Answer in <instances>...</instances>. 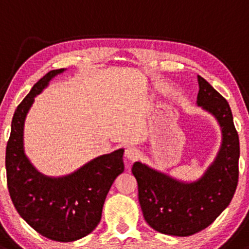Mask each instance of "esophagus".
Segmentation results:
<instances>
[{
    "instance_id": "1",
    "label": "esophagus",
    "mask_w": 249,
    "mask_h": 249,
    "mask_svg": "<svg viewBox=\"0 0 249 249\" xmlns=\"http://www.w3.org/2000/svg\"><path fill=\"white\" fill-rule=\"evenodd\" d=\"M124 156L130 161L136 160L139 156V150L134 147H128L127 149L124 150Z\"/></svg>"
}]
</instances>
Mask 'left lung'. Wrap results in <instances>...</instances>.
Instances as JSON below:
<instances>
[{"instance_id":"8db88e82","label":"left lung","mask_w":249,"mask_h":249,"mask_svg":"<svg viewBox=\"0 0 249 249\" xmlns=\"http://www.w3.org/2000/svg\"><path fill=\"white\" fill-rule=\"evenodd\" d=\"M197 106L221 127L222 143L215 160L194 182H183L141 162L133 164L139 201L153 230L174 236H189L205 230L227 208L239 178V135L228 102L203 77L197 76Z\"/></svg>"}]
</instances>
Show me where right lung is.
<instances>
[{
  "label": "right lung",
  "instance_id": "right-lung-1",
  "mask_svg": "<svg viewBox=\"0 0 249 249\" xmlns=\"http://www.w3.org/2000/svg\"><path fill=\"white\" fill-rule=\"evenodd\" d=\"M64 71L55 69L44 75L16 108L5 149V169L8 191L22 219L47 239L71 242L88 235L99 225L106 196L124 170V150L99 156L61 178L43 175L30 163L23 148L26 116L36 95Z\"/></svg>",
  "mask_w": 249,
  "mask_h": 249
}]
</instances>
